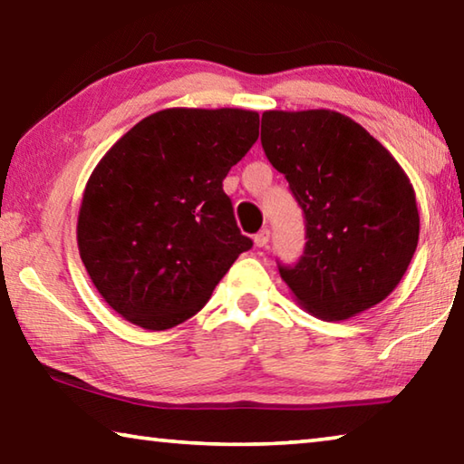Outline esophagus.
I'll return each instance as SVG.
<instances>
[{
    "label": "esophagus",
    "instance_id": "1",
    "mask_svg": "<svg viewBox=\"0 0 464 464\" xmlns=\"http://www.w3.org/2000/svg\"><path fill=\"white\" fill-rule=\"evenodd\" d=\"M254 241H256L257 247H266V246H268V241H270V229H262L260 233H256Z\"/></svg>",
    "mask_w": 464,
    "mask_h": 464
}]
</instances>
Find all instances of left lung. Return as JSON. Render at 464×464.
<instances>
[{
    "mask_svg": "<svg viewBox=\"0 0 464 464\" xmlns=\"http://www.w3.org/2000/svg\"><path fill=\"white\" fill-rule=\"evenodd\" d=\"M262 147L303 208L304 249L282 280L313 315L350 319L384 301L418 247L420 213L401 166L334 110H268Z\"/></svg>",
    "mask_w": 464,
    "mask_h": 464,
    "instance_id": "8db88e82",
    "label": "left lung"
}]
</instances>
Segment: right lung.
<instances>
[{"label":"right lung","mask_w":464,"mask_h":464,"mask_svg":"<svg viewBox=\"0 0 464 464\" xmlns=\"http://www.w3.org/2000/svg\"><path fill=\"white\" fill-rule=\"evenodd\" d=\"M257 135L254 110L168 108L102 157L83 192L77 246L119 315L151 332L184 324L254 246L223 179Z\"/></svg>","instance_id":"right-lung-1"}]
</instances>
